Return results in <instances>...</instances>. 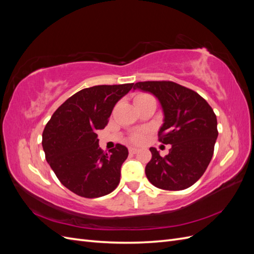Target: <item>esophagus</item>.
Instances as JSON below:
<instances>
[{"instance_id": "34e87169", "label": "esophagus", "mask_w": 254, "mask_h": 254, "mask_svg": "<svg viewBox=\"0 0 254 254\" xmlns=\"http://www.w3.org/2000/svg\"><path fill=\"white\" fill-rule=\"evenodd\" d=\"M137 151H139V149H137V148H134V147H129V153H136Z\"/></svg>"}]
</instances>
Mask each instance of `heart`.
I'll return each instance as SVG.
<instances>
[{
    "label": "heart",
    "instance_id": "obj_1",
    "mask_svg": "<svg viewBox=\"0 0 254 254\" xmlns=\"http://www.w3.org/2000/svg\"><path fill=\"white\" fill-rule=\"evenodd\" d=\"M149 98H152L149 94H146V93H140L137 94L134 98V102H135V105L139 104L141 102H144L146 101V99H149ZM144 136H145V132L144 131H135L133 133H131L129 135L128 140L130 143H133V144H140L143 142L144 140Z\"/></svg>",
    "mask_w": 254,
    "mask_h": 254
}]
</instances>
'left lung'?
<instances>
[{"label":"left lung","mask_w":254,"mask_h":254,"mask_svg":"<svg viewBox=\"0 0 254 254\" xmlns=\"http://www.w3.org/2000/svg\"><path fill=\"white\" fill-rule=\"evenodd\" d=\"M133 89L155 95L164 111L159 141L171 144L161 157L150 147L151 160L145 174L153 186L166 190H186L199 180L209 166L218 130L212 107L197 92L170 80L140 81Z\"/></svg>","instance_id":"8db88e82"}]
</instances>
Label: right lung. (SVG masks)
I'll return each instance as SVG.
<instances>
[{
	"instance_id": "obj_1",
	"label": "right lung",
	"mask_w": 254,
	"mask_h": 254,
	"mask_svg": "<svg viewBox=\"0 0 254 254\" xmlns=\"http://www.w3.org/2000/svg\"><path fill=\"white\" fill-rule=\"evenodd\" d=\"M132 87L133 83H124L82 89L68 97L45 126V159L58 180L74 194L97 198L119 186L128 149L117 144L105 152L96 131L107 126L113 107Z\"/></svg>"
}]
</instances>
